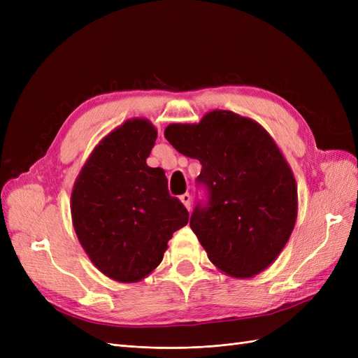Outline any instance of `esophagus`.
Segmentation results:
<instances>
[{
    "label": "esophagus",
    "instance_id": "34e87169",
    "mask_svg": "<svg viewBox=\"0 0 358 358\" xmlns=\"http://www.w3.org/2000/svg\"><path fill=\"white\" fill-rule=\"evenodd\" d=\"M180 201L183 203V206H185L188 210L191 209V196H189L188 192H185V194H183V196H180Z\"/></svg>",
    "mask_w": 358,
    "mask_h": 358
}]
</instances>
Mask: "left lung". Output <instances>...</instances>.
Listing matches in <instances>:
<instances>
[{
    "instance_id": "1",
    "label": "left lung",
    "mask_w": 358,
    "mask_h": 358,
    "mask_svg": "<svg viewBox=\"0 0 358 358\" xmlns=\"http://www.w3.org/2000/svg\"><path fill=\"white\" fill-rule=\"evenodd\" d=\"M169 143L199 159L208 208L189 225L222 273L246 279L282 252L297 220V183L285 157L251 117L212 110L199 124H170Z\"/></svg>"
}]
</instances>
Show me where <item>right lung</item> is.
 Here are the masks:
<instances>
[{"mask_svg": "<svg viewBox=\"0 0 358 358\" xmlns=\"http://www.w3.org/2000/svg\"><path fill=\"white\" fill-rule=\"evenodd\" d=\"M157 136L148 119H128L100 140L73 185L76 236L92 264L117 282L152 273L189 220L169 194L164 170L146 164Z\"/></svg>", "mask_w": 358, "mask_h": 358, "instance_id": "add662e5", "label": "right lung"}]
</instances>
